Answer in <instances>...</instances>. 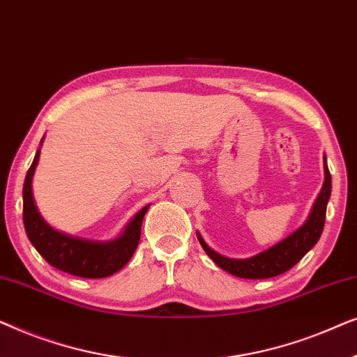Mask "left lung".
Here are the masks:
<instances>
[{
  "mask_svg": "<svg viewBox=\"0 0 357 357\" xmlns=\"http://www.w3.org/2000/svg\"><path fill=\"white\" fill-rule=\"evenodd\" d=\"M331 193V175L326 165L325 159V182L321 187L319 198L315 199L314 208L309 219L302 227L297 229L294 234L278 243V245L268 248L266 252L255 255L248 260H231V258L221 257L219 253L213 252L209 248L202 236L198 234V241L202 243L203 250L208 253V257L216 263L224 271L231 273L234 276L247 278V280H266L278 275H282L287 270H291L312 247L319 242V238L324 232L325 216H326V203L330 199Z\"/></svg>",
  "mask_w": 357,
  "mask_h": 357,
  "instance_id": "left-lung-1",
  "label": "left lung"
}]
</instances>
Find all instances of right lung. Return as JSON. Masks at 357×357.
Segmentation results:
<instances>
[{
  "label": "right lung",
  "instance_id": "obj_1",
  "mask_svg": "<svg viewBox=\"0 0 357 357\" xmlns=\"http://www.w3.org/2000/svg\"><path fill=\"white\" fill-rule=\"evenodd\" d=\"M40 151H37L33 162L27 170L22 188V219L29 241L36 250L45 258L48 265L56 270L81 278H107L121 270L138 247L141 224L149 206H144L126 226L123 236L109 243L79 241V238L56 232L43 221L37 211L32 195V175L38 162Z\"/></svg>",
  "mask_w": 357,
  "mask_h": 357
}]
</instances>
